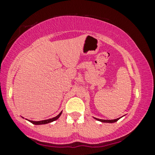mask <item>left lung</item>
Wrapping results in <instances>:
<instances>
[{
  "label": "left lung",
  "mask_w": 155,
  "mask_h": 155,
  "mask_svg": "<svg viewBox=\"0 0 155 155\" xmlns=\"http://www.w3.org/2000/svg\"><path fill=\"white\" fill-rule=\"evenodd\" d=\"M94 119H96V120H97L99 121H101L102 123H115L116 122V121H118L119 120V118H117V119H114V120H102V119H99V118H94Z\"/></svg>",
  "instance_id": "left-lung-1"
}]
</instances>
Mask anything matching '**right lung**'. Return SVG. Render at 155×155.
Wrapping results in <instances>:
<instances>
[{
    "label": "right lung",
    "mask_w": 155,
    "mask_h": 155,
    "mask_svg": "<svg viewBox=\"0 0 155 155\" xmlns=\"http://www.w3.org/2000/svg\"><path fill=\"white\" fill-rule=\"evenodd\" d=\"M61 113H62V111L61 112V113H59L58 115H57V116L54 117L53 118H50V119H48V120H40V121H33V120H29V122H31V124H35V125H42V124H49V123H51L53 122V121H55L57 119H58V118L60 116H61Z\"/></svg>",
    "instance_id": "add662e5"
}]
</instances>
